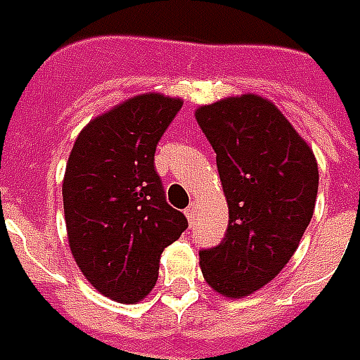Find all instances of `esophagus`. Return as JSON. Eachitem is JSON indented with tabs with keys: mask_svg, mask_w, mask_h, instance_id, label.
<instances>
[{
	"mask_svg": "<svg viewBox=\"0 0 360 360\" xmlns=\"http://www.w3.org/2000/svg\"><path fill=\"white\" fill-rule=\"evenodd\" d=\"M195 215H198V209H195V203H192L190 207L186 209V217H188V221L192 223L193 219H195Z\"/></svg>",
	"mask_w": 360,
	"mask_h": 360,
	"instance_id": "34e87169",
	"label": "esophagus"
}]
</instances>
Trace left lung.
Returning <instances> with one entry per match:
<instances>
[{
	"label": "left lung",
	"mask_w": 360,
	"mask_h": 360,
	"mask_svg": "<svg viewBox=\"0 0 360 360\" xmlns=\"http://www.w3.org/2000/svg\"><path fill=\"white\" fill-rule=\"evenodd\" d=\"M217 153L229 205L223 242L201 250L203 279L226 298H244L275 279L297 252L318 195L312 149L271 101L221 98L195 110Z\"/></svg>",
	"instance_id": "obj_1"
}]
</instances>
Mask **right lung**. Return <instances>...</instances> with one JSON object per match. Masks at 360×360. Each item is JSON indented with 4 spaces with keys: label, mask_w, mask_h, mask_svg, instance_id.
Segmentation results:
<instances>
[{
    "label": "right lung",
    "mask_w": 360,
    "mask_h": 360,
    "mask_svg": "<svg viewBox=\"0 0 360 360\" xmlns=\"http://www.w3.org/2000/svg\"><path fill=\"white\" fill-rule=\"evenodd\" d=\"M182 98L137 94L86 124L63 176L71 254L86 281L122 304L157 283L162 250L188 229L170 207L155 170V149Z\"/></svg>",
    "instance_id": "right-lung-1"
}]
</instances>
